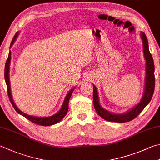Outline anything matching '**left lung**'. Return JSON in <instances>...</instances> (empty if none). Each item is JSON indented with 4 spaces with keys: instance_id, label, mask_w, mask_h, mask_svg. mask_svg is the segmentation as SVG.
Segmentation results:
<instances>
[{
    "instance_id": "8db88e82",
    "label": "left lung",
    "mask_w": 160,
    "mask_h": 160,
    "mask_svg": "<svg viewBox=\"0 0 160 160\" xmlns=\"http://www.w3.org/2000/svg\"><path fill=\"white\" fill-rule=\"evenodd\" d=\"M141 38L143 42L144 58L146 60V78L144 92L139 103L123 113L116 114L109 112L101 107L99 104L97 88L94 84H92L93 104H94L95 109L99 116L108 121L116 122H125L130 121V120L134 119L144 109V108L148 104L152 99L155 85L154 61H153L151 53H150L147 38L143 32H141Z\"/></svg>"
}]
</instances>
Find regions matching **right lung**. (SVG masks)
Wrapping results in <instances>:
<instances>
[{
  "label": "right lung",
  "instance_id": "add662e5",
  "mask_svg": "<svg viewBox=\"0 0 160 160\" xmlns=\"http://www.w3.org/2000/svg\"><path fill=\"white\" fill-rule=\"evenodd\" d=\"M19 32H17L16 34H15L14 37L13 38L12 40V42L10 44V47H12L13 44L14 43V42L16 41L17 38L19 35ZM10 61H11V52L10 51L9 52V55H8V58L7 59V61H6L5 63V83L6 85H7V88H8V96H9V99L11 102V104H12L13 107L14 108V109L16 110L17 112L18 113H19L20 115L23 116V117H25L26 118H27L33 123H35L37 125H40L42 126H49V125H52L54 124H56V123L59 122L61 120L64 118L66 114H67L68 111V104H69V101H70V99L71 98V95L73 92V90H74V88H72L70 91L68 92L67 95L64 99V102H63L62 107L61 109H60L58 112L54 114L53 116H48V117H36V116H29L28 114H26L25 113L22 112L19 108L17 107V105L15 104L14 102L13 101L12 99V92H11V86H10Z\"/></svg>",
  "mask_w": 160,
  "mask_h": 160
}]
</instances>
